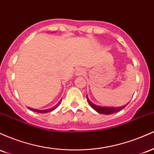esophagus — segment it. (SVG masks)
I'll list each match as a JSON object with an SVG mask.
<instances>
[{
    "label": "esophagus",
    "mask_w": 154,
    "mask_h": 154,
    "mask_svg": "<svg viewBox=\"0 0 154 154\" xmlns=\"http://www.w3.org/2000/svg\"><path fill=\"white\" fill-rule=\"evenodd\" d=\"M85 73V70L83 68H80V67L77 68L75 71V75L77 76H82Z\"/></svg>",
    "instance_id": "1"
}]
</instances>
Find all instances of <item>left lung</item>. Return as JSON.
Instances as JSON below:
<instances>
[{"label":"left lung","mask_w":154,"mask_h":154,"mask_svg":"<svg viewBox=\"0 0 154 154\" xmlns=\"http://www.w3.org/2000/svg\"><path fill=\"white\" fill-rule=\"evenodd\" d=\"M87 100L91 106L94 109L95 111H96L97 112L99 113V114H114V113L118 112V111H121L122 109H123L126 106H121V107H103V106H96L95 104L91 103L89 99H88V96H87Z\"/></svg>","instance_id":"left-lung-1"}]
</instances>
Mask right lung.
Segmentation results:
<instances>
[{
    "label": "right lung",
    "mask_w": 154,
    "mask_h": 154,
    "mask_svg": "<svg viewBox=\"0 0 154 154\" xmlns=\"http://www.w3.org/2000/svg\"><path fill=\"white\" fill-rule=\"evenodd\" d=\"M61 100H60V101L59 102V103H58L57 104H56V106L53 107L52 109H46V110H38V109H32V108H29V107H28V109H30V110L33 111H35V112H38V113H47V112H49V111H51L54 110V109H56V108L59 105L60 103H61Z\"/></svg>",
    "instance_id": "add662e5"
}]
</instances>
